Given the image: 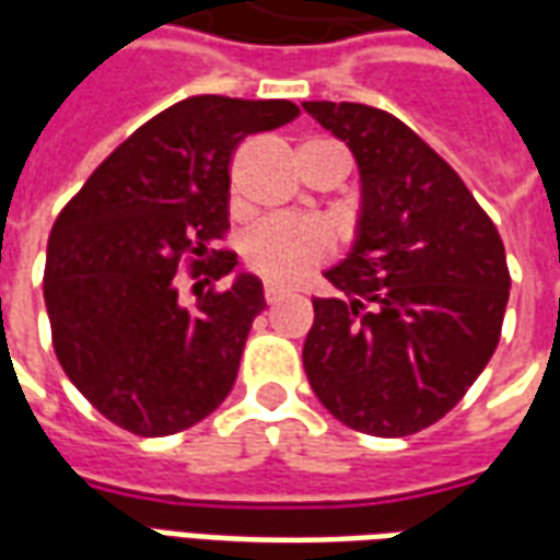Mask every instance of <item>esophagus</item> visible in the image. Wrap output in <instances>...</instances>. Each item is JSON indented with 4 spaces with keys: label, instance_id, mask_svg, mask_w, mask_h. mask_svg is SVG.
I'll use <instances>...</instances> for the list:
<instances>
[{
    "label": "esophagus",
    "instance_id": "34e87169",
    "mask_svg": "<svg viewBox=\"0 0 560 560\" xmlns=\"http://www.w3.org/2000/svg\"><path fill=\"white\" fill-rule=\"evenodd\" d=\"M281 296H284V291H281V288H276V284H267V288H264V300H267L269 305L279 303Z\"/></svg>",
    "mask_w": 560,
    "mask_h": 560
}]
</instances>
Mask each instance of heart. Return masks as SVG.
<instances>
[{
	"instance_id": "obj_1",
	"label": "heart",
	"mask_w": 560,
	"mask_h": 560,
	"mask_svg": "<svg viewBox=\"0 0 560 560\" xmlns=\"http://www.w3.org/2000/svg\"><path fill=\"white\" fill-rule=\"evenodd\" d=\"M332 252V236L317 221H264L243 240L248 267L276 284H291Z\"/></svg>"
}]
</instances>
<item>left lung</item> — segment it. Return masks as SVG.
Listing matches in <instances>:
<instances>
[{
    "label": "left lung",
    "instance_id": "obj_1",
    "mask_svg": "<svg viewBox=\"0 0 560 560\" xmlns=\"http://www.w3.org/2000/svg\"><path fill=\"white\" fill-rule=\"evenodd\" d=\"M360 171L353 243L324 269L303 365L357 432L405 438L456 405L492 360L510 272L504 243L458 173L387 110L303 102Z\"/></svg>",
    "mask_w": 560,
    "mask_h": 560
}]
</instances>
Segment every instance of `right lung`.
<instances>
[{"instance_id":"right-lung-1","label":"right lung","mask_w":560,"mask_h":560,"mask_svg":"<svg viewBox=\"0 0 560 560\" xmlns=\"http://www.w3.org/2000/svg\"><path fill=\"white\" fill-rule=\"evenodd\" d=\"M284 98L191 95L95 167L47 240L44 303L59 365L116 425L143 438L183 432L228 399L264 284L236 272L228 291L179 303L176 267L224 279L231 164L240 140L291 122ZM212 254L215 261L203 265Z\"/></svg>"}]
</instances>
